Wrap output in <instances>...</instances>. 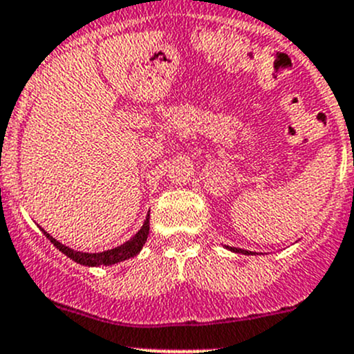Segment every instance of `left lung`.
<instances>
[{"instance_id": "left-lung-1", "label": "left lung", "mask_w": 354, "mask_h": 354, "mask_svg": "<svg viewBox=\"0 0 354 354\" xmlns=\"http://www.w3.org/2000/svg\"><path fill=\"white\" fill-rule=\"evenodd\" d=\"M227 250H231V252L234 253H243V255H252V252H248V250H241V248H234V246H226Z\"/></svg>"}]
</instances>
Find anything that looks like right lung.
Instances as JSON below:
<instances>
[{
  "label": "right lung",
  "mask_w": 354,
  "mask_h": 354,
  "mask_svg": "<svg viewBox=\"0 0 354 354\" xmlns=\"http://www.w3.org/2000/svg\"><path fill=\"white\" fill-rule=\"evenodd\" d=\"M149 219H151V216L147 214L144 224H142V227L138 230V233L135 234L133 238H130V240L124 241L123 245L116 246V248H111V250H106V252H99V253L78 252V250H73V248H70V246L59 243L58 240H55V238H53L48 231L42 230V227H41V231L46 234V238H48V240L59 250V252L65 253L66 257H70L73 262L80 263V266H87V267L113 266V263L123 262V260H128V259H131V257H135L140 253L142 246L145 245V241H147V236H149Z\"/></svg>",
  "instance_id": "add662e5"
}]
</instances>
